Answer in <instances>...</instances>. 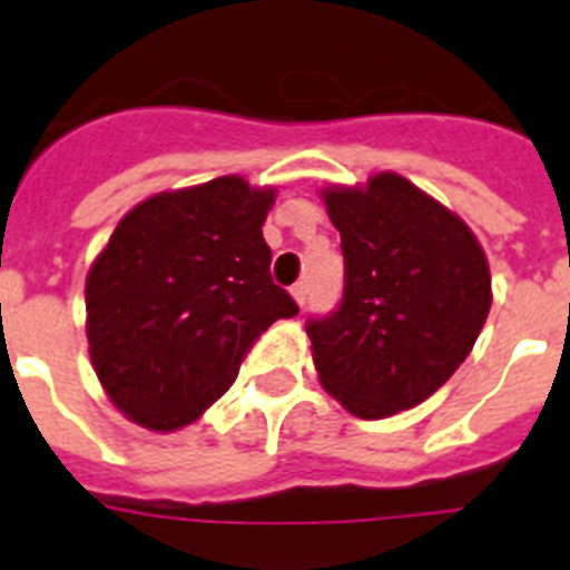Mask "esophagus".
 I'll return each mask as SVG.
<instances>
[{
    "instance_id": "esophagus-1",
    "label": "esophagus",
    "mask_w": 570,
    "mask_h": 570,
    "mask_svg": "<svg viewBox=\"0 0 570 570\" xmlns=\"http://www.w3.org/2000/svg\"><path fill=\"white\" fill-rule=\"evenodd\" d=\"M291 296H294L296 305H305V299H308V282H296L294 288H291Z\"/></svg>"
}]
</instances>
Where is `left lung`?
Masks as SVG:
<instances>
[{
  "label": "left lung",
  "mask_w": 570,
  "mask_h": 570,
  "mask_svg": "<svg viewBox=\"0 0 570 570\" xmlns=\"http://www.w3.org/2000/svg\"><path fill=\"white\" fill-rule=\"evenodd\" d=\"M342 236L345 294L308 322L322 387L360 420H382L440 391L491 311V271L454 210L382 170L322 188Z\"/></svg>",
  "instance_id": "8db88e82"
}]
</instances>
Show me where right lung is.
Returning <instances> with one entry per match:
<instances>
[{"label": "right lung", "mask_w": 570, "mask_h": 570, "mask_svg": "<svg viewBox=\"0 0 570 570\" xmlns=\"http://www.w3.org/2000/svg\"><path fill=\"white\" fill-rule=\"evenodd\" d=\"M276 188L216 176L130 208L85 279L105 394L148 431H179L234 385L256 336L299 314L271 279L262 225Z\"/></svg>", "instance_id": "right-lung-1"}]
</instances>
